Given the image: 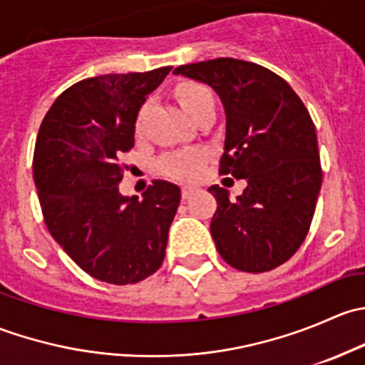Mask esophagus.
Here are the masks:
<instances>
[{"mask_svg":"<svg viewBox=\"0 0 365 365\" xmlns=\"http://www.w3.org/2000/svg\"><path fill=\"white\" fill-rule=\"evenodd\" d=\"M194 190H196V189H194V187L183 185L182 187V197H183V200H189V197L194 194Z\"/></svg>","mask_w":365,"mask_h":365,"instance_id":"obj_1","label":"esophagus"}]
</instances>
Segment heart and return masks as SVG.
Here are the masks:
<instances>
[{"instance_id":"b5f03b06","label":"heart","mask_w":365,"mask_h":365,"mask_svg":"<svg viewBox=\"0 0 365 365\" xmlns=\"http://www.w3.org/2000/svg\"><path fill=\"white\" fill-rule=\"evenodd\" d=\"M180 104L192 118L208 108H215V98L210 88L201 83H183L176 90ZM205 153L200 150H182V152L165 153L159 160V169L162 175L169 178L185 180L197 173V169L203 165Z\"/></svg>"}]
</instances>
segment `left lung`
I'll use <instances>...</instances> for the list:
<instances>
[{"label": "left lung", "mask_w": 365, "mask_h": 365, "mask_svg": "<svg viewBox=\"0 0 365 365\" xmlns=\"http://www.w3.org/2000/svg\"><path fill=\"white\" fill-rule=\"evenodd\" d=\"M175 73L217 91L226 111L219 175L245 180L237 200L219 185L210 233L227 264L261 274L289 259L304 244L322 189L318 138L307 108L272 70L217 58L182 65Z\"/></svg>", "instance_id": "left-lung-1"}]
</instances>
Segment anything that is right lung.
Masks as SVG:
<instances>
[{
  "instance_id": "1",
  "label": "right lung",
  "mask_w": 365,
  "mask_h": 365,
  "mask_svg": "<svg viewBox=\"0 0 365 365\" xmlns=\"http://www.w3.org/2000/svg\"><path fill=\"white\" fill-rule=\"evenodd\" d=\"M173 67L106 73L67 88L40 125L33 178L54 240L91 277L135 284L160 268L180 189L153 180L143 201L118 190L135 118Z\"/></svg>"
}]
</instances>
